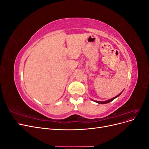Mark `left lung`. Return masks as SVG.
Returning <instances> with one entry per match:
<instances>
[{
	"mask_svg": "<svg viewBox=\"0 0 149 149\" xmlns=\"http://www.w3.org/2000/svg\"><path fill=\"white\" fill-rule=\"evenodd\" d=\"M123 93V91H122L120 94H119L118 96H115L114 97H113V98H112V99H111V100H107V101H94V100H93L94 102H97V103H98V104H107V103H109V102H111L112 101H113L114 99H116V97H118L119 96H120V94Z\"/></svg>",
	"mask_w": 149,
	"mask_h": 149,
	"instance_id": "obj_1",
	"label": "left lung"
}]
</instances>
